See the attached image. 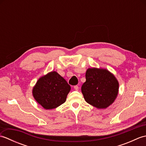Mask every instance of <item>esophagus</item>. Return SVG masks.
Listing matches in <instances>:
<instances>
[{
	"mask_svg": "<svg viewBox=\"0 0 146 146\" xmlns=\"http://www.w3.org/2000/svg\"><path fill=\"white\" fill-rule=\"evenodd\" d=\"M74 89H75V90H78V86H77V85H75V86H74Z\"/></svg>",
	"mask_w": 146,
	"mask_h": 146,
	"instance_id": "1",
	"label": "esophagus"
}]
</instances>
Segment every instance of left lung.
<instances>
[{
    "instance_id": "1",
    "label": "left lung",
    "mask_w": 146,
    "mask_h": 146,
    "mask_svg": "<svg viewBox=\"0 0 146 146\" xmlns=\"http://www.w3.org/2000/svg\"><path fill=\"white\" fill-rule=\"evenodd\" d=\"M86 82L82 86L85 101L99 109L109 107L119 94V83L113 74L107 69L88 68Z\"/></svg>"
}]
</instances>
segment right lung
I'll return each mask as SVG.
<instances>
[{"label":"right lung","instance_id":"add662e5","mask_svg":"<svg viewBox=\"0 0 146 146\" xmlns=\"http://www.w3.org/2000/svg\"><path fill=\"white\" fill-rule=\"evenodd\" d=\"M71 86L56 72L51 71L38 79L33 89L35 100L46 110L57 108L66 100Z\"/></svg>","mask_w":146,"mask_h":146}]
</instances>
